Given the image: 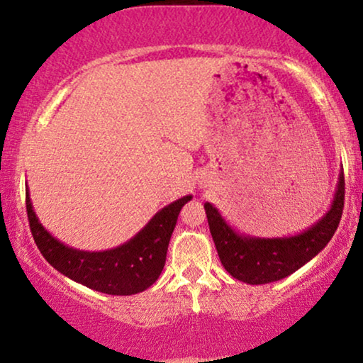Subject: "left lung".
Returning <instances> with one entry per match:
<instances>
[{
    "label": "left lung",
    "mask_w": 363,
    "mask_h": 363,
    "mask_svg": "<svg viewBox=\"0 0 363 363\" xmlns=\"http://www.w3.org/2000/svg\"><path fill=\"white\" fill-rule=\"evenodd\" d=\"M344 170L325 215L291 236L261 238L236 231L213 203H205L210 233L225 269L246 284H269L284 279L315 257L332 240L344 210Z\"/></svg>",
    "instance_id": "1"
}]
</instances>
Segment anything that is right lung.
<instances>
[{
  "instance_id": "add662e5",
  "label": "right lung",
  "mask_w": 363,
  "mask_h": 363,
  "mask_svg": "<svg viewBox=\"0 0 363 363\" xmlns=\"http://www.w3.org/2000/svg\"><path fill=\"white\" fill-rule=\"evenodd\" d=\"M191 195L163 206L123 245L106 251H84L67 246L41 225L26 188V210L34 242L49 264L69 279L111 296H132L148 289L162 274L168 242L178 215Z\"/></svg>"
}]
</instances>
